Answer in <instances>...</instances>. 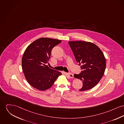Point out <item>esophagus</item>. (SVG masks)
Returning <instances> with one entry per match:
<instances>
[{"label":"esophagus","mask_w":124,"mask_h":124,"mask_svg":"<svg viewBox=\"0 0 124 124\" xmlns=\"http://www.w3.org/2000/svg\"><path fill=\"white\" fill-rule=\"evenodd\" d=\"M66 74L70 78H73V75L70 73H66Z\"/></svg>","instance_id":"obj_1"}]
</instances>
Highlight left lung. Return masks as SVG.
<instances>
[{
    "mask_svg": "<svg viewBox=\"0 0 124 124\" xmlns=\"http://www.w3.org/2000/svg\"><path fill=\"white\" fill-rule=\"evenodd\" d=\"M76 61L82 71L75 78L82 81L80 91L88 90L95 86L104 75L106 60L101 50L95 44L88 42L69 41Z\"/></svg>",
    "mask_w": 124,
    "mask_h": 124,
    "instance_id": "8db88e82",
    "label": "left lung"
}]
</instances>
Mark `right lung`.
I'll use <instances>...</instances> for the list:
<instances>
[{"mask_svg":"<svg viewBox=\"0 0 124 124\" xmlns=\"http://www.w3.org/2000/svg\"><path fill=\"white\" fill-rule=\"evenodd\" d=\"M62 42L50 38H40L31 44L25 50L22 58L23 71L28 83L33 87L41 91L50 88L62 74L49 68L51 50Z\"/></svg>","mask_w":124,"mask_h":124,"instance_id":"add662e5","label":"right lung"}]
</instances>
